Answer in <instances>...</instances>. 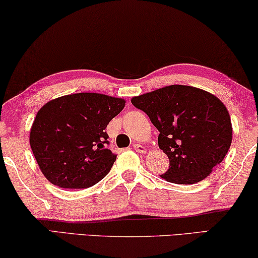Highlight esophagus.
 I'll list each match as a JSON object with an SVG mask.
<instances>
[{"mask_svg": "<svg viewBox=\"0 0 258 258\" xmlns=\"http://www.w3.org/2000/svg\"><path fill=\"white\" fill-rule=\"evenodd\" d=\"M133 148L136 149V151H137L138 153H142V154L146 153V148H145L144 146H142V145H139V144H134V145H133Z\"/></svg>", "mask_w": 258, "mask_h": 258, "instance_id": "1", "label": "esophagus"}]
</instances>
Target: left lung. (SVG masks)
<instances>
[{
	"label": "left lung",
	"mask_w": 258,
	"mask_h": 258,
	"mask_svg": "<svg viewBox=\"0 0 258 258\" xmlns=\"http://www.w3.org/2000/svg\"><path fill=\"white\" fill-rule=\"evenodd\" d=\"M159 131V147L169 169L161 175L175 184H195L222 162L232 144V121L220 99L190 86H169L132 98Z\"/></svg>",
	"instance_id": "1"
}]
</instances>
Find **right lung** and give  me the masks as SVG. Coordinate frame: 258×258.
Instances as JSON below:
<instances>
[{
	"mask_svg": "<svg viewBox=\"0 0 258 258\" xmlns=\"http://www.w3.org/2000/svg\"><path fill=\"white\" fill-rule=\"evenodd\" d=\"M125 101L80 92L55 98L38 111L30 145L44 176L64 189L95 185L109 174L117 155L105 128Z\"/></svg>",
	"mask_w": 258,
	"mask_h": 258,
	"instance_id": "1",
	"label": "right lung"
}]
</instances>
